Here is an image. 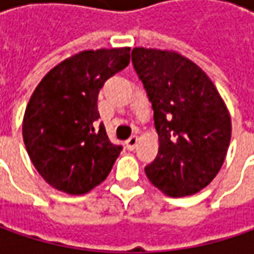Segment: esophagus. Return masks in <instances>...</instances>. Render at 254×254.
<instances>
[{
	"label": "esophagus",
	"mask_w": 254,
	"mask_h": 254,
	"mask_svg": "<svg viewBox=\"0 0 254 254\" xmlns=\"http://www.w3.org/2000/svg\"><path fill=\"white\" fill-rule=\"evenodd\" d=\"M137 141H138L137 135H131V137L126 141V147H127V150L132 151V150L135 148V145H137Z\"/></svg>",
	"instance_id": "esophagus-1"
}]
</instances>
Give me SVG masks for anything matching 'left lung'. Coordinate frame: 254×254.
I'll use <instances>...</instances> for the list:
<instances>
[{
  "mask_svg": "<svg viewBox=\"0 0 254 254\" xmlns=\"http://www.w3.org/2000/svg\"><path fill=\"white\" fill-rule=\"evenodd\" d=\"M131 62L154 110L158 154L144 170L168 196L199 192L216 177L230 142V116L209 77L168 51L134 48Z\"/></svg>",
  "mask_w": 254,
  "mask_h": 254,
  "instance_id": "left-lung-1",
  "label": "left lung"
}]
</instances>
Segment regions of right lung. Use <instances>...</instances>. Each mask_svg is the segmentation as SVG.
I'll return each mask as SVG.
<instances>
[{"label":"right lung","mask_w":254,"mask_h":254,"mask_svg":"<svg viewBox=\"0 0 254 254\" xmlns=\"http://www.w3.org/2000/svg\"><path fill=\"white\" fill-rule=\"evenodd\" d=\"M130 48L84 51L55 66L26 106L22 135L29 158L49 185L82 195L107 178L123 145L99 123L104 82L130 64Z\"/></svg>","instance_id":"add662e5"}]
</instances>
